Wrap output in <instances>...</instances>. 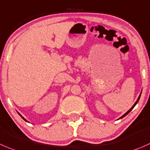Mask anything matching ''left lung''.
I'll return each instance as SVG.
<instances>
[{"label": "left lung", "instance_id": "8db88e82", "mask_svg": "<svg viewBox=\"0 0 150 150\" xmlns=\"http://www.w3.org/2000/svg\"><path fill=\"white\" fill-rule=\"evenodd\" d=\"M141 94H142V93H141V94H140V95H139V97H138L137 100H136V103H134V105H133V106H132V107H131V108H130V110H127V112H126L125 114H124V115H122V117H120V119H119V120H120V119H122V118H123V117H125V116H126V115H127V114H129V113H130V111H131V110H133V108H134V107H135V106H136V104H137V103H138V102H139V99H140V97H141Z\"/></svg>", "mask_w": 150, "mask_h": 150}]
</instances>
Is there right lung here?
I'll list each match as a JSON object with an SVG mask.
<instances>
[{
    "label": "right lung",
    "instance_id": "add662e5",
    "mask_svg": "<svg viewBox=\"0 0 150 150\" xmlns=\"http://www.w3.org/2000/svg\"><path fill=\"white\" fill-rule=\"evenodd\" d=\"M18 114H19V115H20V117H22V118H23V120H25V121L28 122V121H27V120H25V118H24V117H23V116H22V115H21V114H20V113H18Z\"/></svg>",
    "mask_w": 150,
    "mask_h": 150
}]
</instances>
